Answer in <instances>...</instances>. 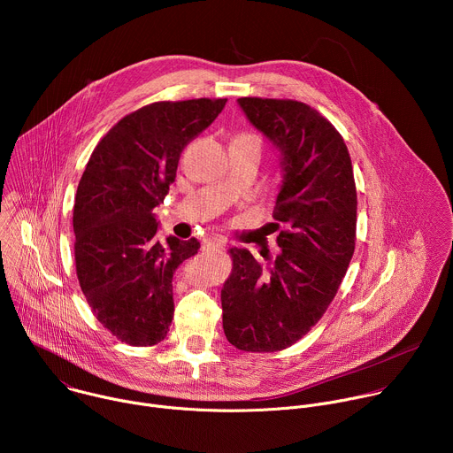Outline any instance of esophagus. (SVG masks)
<instances>
[{
    "instance_id": "1",
    "label": "esophagus",
    "mask_w": 453,
    "mask_h": 453,
    "mask_svg": "<svg viewBox=\"0 0 453 453\" xmlns=\"http://www.w3.org/2000/svg\"><path fill=\"white\" fill-rule=\"evenodd\" d=\"M226 247V240L220 236H210L203 242V250H222Z\"/></svg>"
}]
</instances>
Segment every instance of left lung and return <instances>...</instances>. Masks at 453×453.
<instances>
[{
  "mask_svg": "<svg viewBox=\"0 0 453 453\" xmlns=\"http://www.w3.org/2000/svg\"><path fill=\"white\" fill-rule=\"evenodd\" d=\"M238 104L281 150L285 179L273 217L285 227L267 265L247 249H229L222 322L236 349L274 353L317 325L346 276L357 240V186L342 136L319 111L288 98L243 96Z\"/></svg>",
  "mask_w": 453,
  "mask_h": 453,
  "instance_id": "1",
  "label": "left lung"
}]
</instances>
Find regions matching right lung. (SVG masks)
I'll return each instance as SVG.
<instances>
[{"mask_svg": "<svg viewBox=\"0 0 453 453\" xmlns=\"http://www.w3.org/2000/svg\"><path fill=\"white\" fill-rule=\"evenodd\" d=\"M226 102H154L123 116L81 177L73 206L77 278L102 326L128 346H156L172 325L173 273L201 243L175 236L157 242L152 211L175 180L184 147Z\"/></svg>", "mask_w": 453, "mask_h": 453, "instance_id": "obj_1", "label": "right lung"}]
</instances>
